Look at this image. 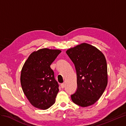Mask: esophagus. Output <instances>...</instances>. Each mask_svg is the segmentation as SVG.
I'll return each mask as SVG.
<instances>
[{
	"instance_id": "34e87169",
	"label": "esophagus",
	"mask_w": 126,
	"mask_h": 126,
	"mask_svg": "<svg viewBox=\"0 0 126 126\" xmlns=\"http://www.w3.org/2000/svg\"><path fill=\"white\" fill-rule=\"evenodd\" d=\"M64 87H65V84H64V83H62V84H61V87H62V88H63Z\"/></svg>"
}]
</instances>
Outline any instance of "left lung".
I'll return each instance as SVG.
<instances>
[{
  "mask_svg": "<svg viewBox=\"0 0 126 126\" xmlns=\"http://www.w3.org/2000/svg\"><path fill=\"white\" fill-rule=\"evenodd\" d=\"M75 64L77 89L71 95L75 104L82 107L94 104L108 83L107 65L103 53L96 47L82 43L66 51Z\"/></svg>",
  "mask_w": 126,
  "mask_h": 126,
  "instance_id": "8db88e82",
  "label": "left lung"
}]
</instances>
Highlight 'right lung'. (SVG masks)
Listing matches in <instances>:
<instances>
[{"instance_id": "1", "label": "right lung", "mask_w": 126, "mask_h": 126, "mask_svg": "<svg viewBox=\"0 0 126 126\" xmlns=\"http://www.w3.org/2000/svg\"><path fill=\"white\" fill-rule=\"evenodd\" d=\"M61 52L58 49H39L29 55L22 68V90L37 108L46 110L55 104L59 85L50 66Z\"/></svg>"}]
</instances>
